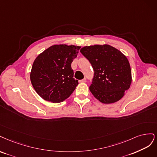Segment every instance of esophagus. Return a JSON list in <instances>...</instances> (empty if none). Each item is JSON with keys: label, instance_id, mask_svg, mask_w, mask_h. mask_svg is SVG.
Instances as JSON below:
<instances>
[{"label": "esophagus", "instance_id": "34e87169", "mask_svg": "<svg viewBox=\"0 0 157 157\" xmlns=\"http://www.w3.org/2000/svg\"><path fill=\"white\" fill-rule=\"evenodd\" d=\"M86 82H87V80H86L85 78H84V79H81V80L79 81V83H85Z\"/></svg>", "mask_w": 157, "mask_h": 157}]
</instances>
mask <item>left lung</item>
<instances>
[{
  "instance_id": "8db88e82",
  "label": "left lung",
  "mask_w": 157,
  "mask_h": 157,
  "mask_svg": "<svg viewBox=\"0 0 157 157\" xmlns=\"http://www.w3.org/2000/svg\"><path fill=\"white\" fill-rule=\"evenodd\" d=\"M80 52L89 60L94 70L90 91L100 102L112 104L122 98L132 82V74L126 56L109 45L82 48Z\"/></svg>"
}]
</instances>
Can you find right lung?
<instances>
[{
  "mask_svg": "<svg viewBox=\"0 0 157 157\" xmlns=\"http://www.w3.org/2000/svg\"><path fill=\"white\" fill-rule=\"evenodd\" d=\"M80 46L54 45L34 60L31 81L34 90L45 100L61 102L68 98L78 84L71 64Z\"/></svg>",
  "mask_w": 157,
  "mask_h": 157,
  "instance_id": "obj_1",
  "label": "right lung"
}]
</instances>
